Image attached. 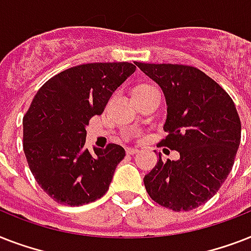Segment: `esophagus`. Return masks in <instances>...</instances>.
<instances>
[{
    "instance_id": "esophagus-1",
    "label": "esophagus",
    "mask_w": 251,
    "mask_h": 251,
    "mask_svg": "<svg viewBox=\"0 0 251 251\" xmlns=\"http://www.w3.org/2000/svg\"><path fill=\"white\" fill-rule=\"evenodd\" d=\"M138 152V149H131V147H127L126 149V153L127 155H134V153H137Z\"/></svg>"
}]
</instances>
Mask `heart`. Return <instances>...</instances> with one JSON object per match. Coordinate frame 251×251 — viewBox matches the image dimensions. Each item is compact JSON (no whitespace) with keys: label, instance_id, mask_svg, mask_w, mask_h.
<instances>
[{"label":"heart","instance_id":"1","mask_svg":"<svg viewBox=\"0 0 251 251\" xmlns=\"http://www.w3.org/2000/svg\"><path fill=\"white\" fill-rule=\"evenodd\" d=\"M147 87H151V86H149V84H141V86H138L135 90H142V88H147Z\"/></svg>","mask_w":251,"mask_h":251}]
</instances>
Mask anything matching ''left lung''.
Returning a JSON list of instances; mask_svg holds the SVG:
<instances>
[{
    "label": "left lung",
    "mask_w": 251,
    "mask_h": 251,
    "mask_svg": "<svg viewBox=\"0 0 251 251\" xmlns=\"http://www.w3.org/2000/svg\"><path fill=\"white\" fill-rule=\"evenodd\" d=\"M164 92L168 114L159 146L179 152L145 176L152 201L173 211H190L216 194L232 171L241 141V121L229 95L199 69L135 62Z\"/></svg>",
    "instance_id": "1"
}]
</instances>
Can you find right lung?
Wrapping results in <instances>:
<instances>
[{
    "label": "right lung",
    "instance_id": "add662e5",
    "mask_svg": "<svg viewBox=\"0 0 251 251\" xmlns=\"http://www.w3.org/2000/svg\"><path fill=\"white\" fill-rule=\"evenodd\" d=\"M129 62L74 66L47 80L23 117V150L41 189L65 206H82L105 194L125 150L84 147L86 126L101 114L114 91L134 72Z\"/></svg>",
    "mask_w": 251,
    "mask_h": 251
}]
</instances>
